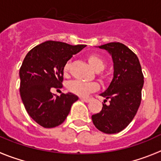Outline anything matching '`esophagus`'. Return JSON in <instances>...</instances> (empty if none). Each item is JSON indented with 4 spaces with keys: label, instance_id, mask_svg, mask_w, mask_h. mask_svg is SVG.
<instances>
[{
    "label": "esophagus",
    "instance_id": "obj_1",
    "mask_svg": "<svg viewBox=\"0 0 161 161\" xmlns=\"http://www.w3.org/2000/svg\"><path fill=\"white\" fill-rule=\"evenodd\" d=\"M81 100L83 102H85V103H89L90 101L91 100V98H87V97H81Z\"/></svg>",
    "mask_w": 161,
    "mask_h": 161
}]
</instances>
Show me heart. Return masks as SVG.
I'll list each match as a JSON object with an SVG mask.
<instances>
[{
  "instance_id": "obj_1",
  "label": "heart",
  "mask_w": 161,
  "mask_h": 161,
  "mask_svg": "<svg viewBox=\"0 0 161 161\" xmlns=\"http://www.w3.org/2000/svg\"><path fill=\"white\" fill-rule=\"evenodd\" d=\"M86 58H87V61L90 64V65L93 67V69L95 71H101L106 67V63H105L104 59L102 57L99 56V55H96V54L89 55L86 57ZM70 67V61H67L65 64V65L64 66V68H63L64 74L65 75H67V74H68ZM98 76L102 79H105V78H106L105 75L100 73V72H99ZM67 87L68 91L71 92L72 94H76V95L80 96V97H86L88 94L97 91L99 89V85L97 82H85L79 80H73L67 83Z\"/></svg>"
}]
</instances>
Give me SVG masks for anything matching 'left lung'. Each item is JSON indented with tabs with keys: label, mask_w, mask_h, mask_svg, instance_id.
Here are the masks:
<instances>
[{
	"label": "left lung",
	"mask_w": 161,
	"mask_h": 161,
	"mask_svg": "<svg viewBox=\"0 0 161 161\" xmlns=\"http://www.w3.org/2000/svg\"><path fill=\"white\" fill-rule=\"evenodd\" d=\"M112 55L114 78L108 89L100 95L106 97L103 109L92 115L96 128L107 134L117 133L128 126L142 102L144 75L137 56L128 47L119 42L99 46ZM110 99V105L104 103Z\"/></svg>",
	"instance_id": "left-lung-1"
}]
</instances>
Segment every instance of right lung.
<instances>
[{"label": "right lung", "mask_w": 161, "mask_h": 161, "mask_svg": "<svg viewBox=\"0 0 161 161\" xmlns=\"http://www.w3.org/2000/svg\"><path fill=\"white\" fill-rule=\"evenodd\" d=\"M86 45L49 40L28 52L19 68V94L28 115L43 128L62 124L79 97L71 93L60 96L52 88H62L64 66Z\"/></svg>", "instance_id": "add662e5"}]
</instances>
